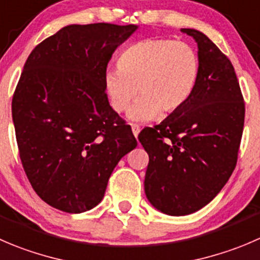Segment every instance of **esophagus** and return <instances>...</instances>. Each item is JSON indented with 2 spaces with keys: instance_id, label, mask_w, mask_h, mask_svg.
<instances>
[{
  "instance_id": "obj_1",
  "label": "esophagus",
  "mask_w": 260,
  "mask_h": 260,
  "mask_svg": "<svg viewBox=\"0 0 260 260\" xmlns=\"http://www.w3.org/2000/svg\"><path fill=\"white\" fill-rule=\"evenodd\" d=\"M140 127H138V125H136V124H132V132H133V136H135L136 138L138 137V133H140Z\"/></svg>"
}]
</instances>
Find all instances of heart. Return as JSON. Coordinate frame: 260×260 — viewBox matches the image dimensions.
I'll use <instances>...</instances> for the list:
<instances>
[{"instance_id": "obj_1", "label": "heart", "mask_w": 260, "mask_h": 260, "mask_svg": "<svg viewBox=\"0 0 260 260\" xmlns=\"http://www.w3.org/2000/svg\"><path fill=\"white\" fill-rule=\"evenodd\" d=\"M118 69L108 70L103 86L112 109L128 113L133 122H148L179 112L190 99L200 75L196 52L188 44L169 39L141 40L118 58Z\"/></svg>"}]
</instances>
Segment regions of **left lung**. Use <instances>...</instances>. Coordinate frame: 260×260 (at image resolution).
Returning a JSON list of instances; mask_svg holds the SVG:
<instances>
[{"mask_svg":"<svg viewBox=\"0 0 260 260\" xmlns=\"http://www.w3.org/2000/svg\"><path fill=\"white\" fill-rule=\"evenodd\" d=\"M180 31L198 45L196 89L179 112L138 136L150 158L146 197L170 216L197 212L220 193L235 169L245 117L230 59L200 30Z\"/></svg>","mask_w":260,"mask_h":260,"instance_id":"1","label":"left lung"}]
</instances>
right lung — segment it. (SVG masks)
<instances>
[{
  "label": "right lung",
  "mask_w": 260,
  "mask_h": 260,
  "mask_svg": "<svg viewBox=\"0 0 260 260\" xmlns=\"http://www.w3.org/2000/svg\"><path fill=\"white\" fill-rule=\"evenodd\" d=\"M137 25H67L27 57L12 98L25 174L44 202L81 213L102 202L120 158L137 146L109 105L103 77Z\"/></svg>",
  "instance_id": "add662e5"
}]
</instances>
